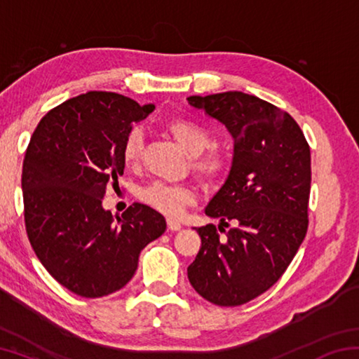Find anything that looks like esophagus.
<instances>
[{
  "instance_id": "obj_1",
  "label": "esophagus",
  "mask_w": 359,
  "mask_h": 359,
  "mask_svg": "<svg viewBox=\"0 0 359 359\" xmlns=\"http://www.w3.org/2000/svg\"><path fill=\"white\" fill-rule=\"evenodd\" d=\"M168 228L169 231H179L182 228V224L177 220H172V218H168Z\"/></svg>"
}]
</instances>
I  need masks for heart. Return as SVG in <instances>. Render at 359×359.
Here are the masks:
<instances>
[{"label":"heart","instance_id":"heart-1","mask_svg":"<svg viewBox=\"0 0 359 359\" xmlns=\"http://www.w3.org/2000/svg\"><path fill=\"white\" fill-rule=\"evenodd\" d=\"M165 128L169 131L182 147H185L193 156V168L208 182H218L226 175L229 165L223 154L209 149L212 145V135L203 125L188 118H175L168 121ZM144 136L139 128H133L125 136L120 149L121 161L126 168H135L142 156ZM137 198L149 208L155 209L169 217H177L185 205L194 201V190L188 185L168 184V182H154L142 187Z\"/></svg>","mask_w":359,"mask_h":359}]
</instances>
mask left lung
Segmentation results:
<instances>
[{
	"mask_svg": "<svg viewBox=\"0 0 359 359\" xmlns=\"http://www.w3.org/2000/svg\"><path fill=\"white\" fill-rule=\"evenodd\" d=\"M193 107L226 126L234 137L233 166L205 208L220 218L198 228L201 248L188 280L204 299L234 307L255 299L283 276L309 228L311 147L296 120L242 92L190 96Z\"/></svg>",
	"mask_w": 359,
	"mask_h": 359,
	"instance_id": "left-lung-1",
	"label": "left lung"
}]
</instances>
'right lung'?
Instances as JSON below:
<instances>
[{"instance_id": "right-lung-1", "label": "right lung", "mask_w": 359, "mask_h": 359, "mask_svg": "<svg viewBox=\"0 0 359 359\" xmlns=\"http://www.w3.org/2000/svg\"><path fill=\"white\" fill-rule=\"evenodd\" d=\"M151 111L123 95L88 92L48 111L29 139L22 171L29 244L48 274L79 296L123 288L142 248L166 229L165 217L145 204L117 220L101 204L123 174L125 136Z\"/></svg>"}]
</instances>
